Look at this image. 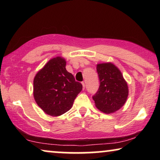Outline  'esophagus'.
I'll return each mask as SVG.
<instances>
[{"label": "esophagus", "instance_id": "1", "mask_svg": "<svg viewBox=\"0 0 160 160\" xmlns=\"http://www.w3.org/2000/svg\"><path fill=\"white\" fill-rule=\"evenodd\" d=\"M82 89H83V90H85V82H82Z\"/></svg>", "mask_w": 160, "mask_h": 160}]
</instances>
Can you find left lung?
Masks as SVG:
<instances>
[{"label":"left lung","mask_w":160,"mask_h":160,"mask_svg":"<svg viewBox=\"0 0 160 160\" xmlns=\"http://www.w3.org/2000/svg\"><path fill=\"white\" fill-rule=\"evenodd\" d=\"M99 88L92 98L95 106L105 113H113L125 104L128 95L126 81L117 67L112 63L97 65Z\"/></svg>","instance_id":"8db88e82"}]
</instances>
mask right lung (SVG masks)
Masks as SVG:
<instances>
[{"label":"right lung","mask_w":160,"mask_h":160,"mask_svg":"<svg viewBox=\"0 0 160 160\" xmlns=\"http://www.w3.org/2000/svg\"><path fill=\"white\" fill-rule=\"evenodd\" d=\"M66 65V60L57 56L48 61L34 77V98L48 115L58 116L69 111L82 89V84L67 71Z\"/></svg>","instance_id":"right-lung-1"}]
</instances>
